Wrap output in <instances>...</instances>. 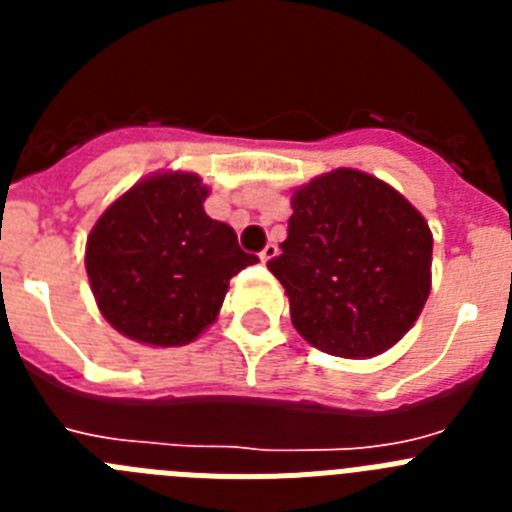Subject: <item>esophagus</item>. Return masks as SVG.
<instances>
[{"mask_svg": "<svg viewBox=\"0 0 512 512\" xmlns=\"http://www.w3.org/2000/svg\"><path fill=\"white\" fill-rule=\"evenodd\" d=\"M274 256H277V246H274V243H266V246H264V251L259 253V259L264 261V264H266V261H271V259H274Z\"/></svg>", "mask_w": 512, "mask_h": 512, "instance_id": "1", "label": "esophagus"}]
</instances>
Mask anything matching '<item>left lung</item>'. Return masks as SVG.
Segmentation results:
<instances>
[{
	"label": "left lung",
	"instance_id": "8db88e82",
	"mask_svg": "<svg viewBox=\"0 0 512 512\" xmlns=\"http://www.w3.org/2000/svg\"><path fill=\"white\" fill-rule=\"evenodd\" d=\"M431 256V228L397 189L336 169L295 189L287 241L269 271L310 346L369 359L415 325L431 295Z\"/></svg>",
	"mask_w": 512,
	"mask_h": 512
}]
</instances>
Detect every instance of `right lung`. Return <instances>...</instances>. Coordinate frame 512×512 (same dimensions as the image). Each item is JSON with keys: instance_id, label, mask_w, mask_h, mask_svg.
Here are the masks:
<instances>
[{"instance_id": "right-lung-1", "label": "right lung", "mask_w": 512, "mask_h": 512, "mask_svg": "<svg viewBox=\"0 0 512 512\" xmlns=\"http://www.w3.org/2000/svg\"><path fill=\"white\" fill-rule=\"evenodd\" d=\"M197 174L158 171L102 212L87 238L89 284L104 320L146 346H184L215 323L228 282L256 256L202 202Z\"/></svg>"}]
</instances>
